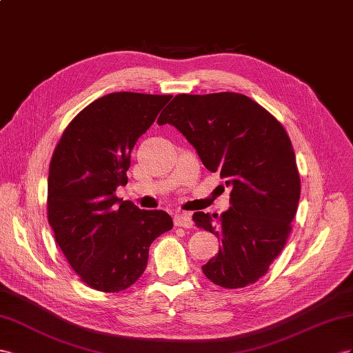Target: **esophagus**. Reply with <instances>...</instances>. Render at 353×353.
Masks as SVG:
<instances>
[{
    "instance_id": "1",
    "label": "esophagus",
    "mask_w": 353,
    "mask_h": 353,
    "mask_svg": "<svg viewBox=\"0 0 353 353\" xmlns=\"http://www.w3.org/2000/svg\"><path fill=\"white\" fill-rule=\"evenodd\" d=\"M174 225L189 229V228H192V219H190V216L188 213H177L174 216Z\"/></svg>"
}]
</instances>
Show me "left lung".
<instances>
[{
	"instance_id": "left-lung-1",
	"label": "left lung",
	"mask_w": 353,
	"mask_h": 353,
	"mask_svg": "<svg viewBox=\"0 0 353 353\" xmlns=\"http://www.w3.org/2000/svg\"><path fill=\"white\" fill-rule=\"evenodd\" d=\"M158 124H171L192 145L207 170L232 188L220 216L198 211L194 221L220 239L203 266L223 288H243L266 275L291 232L300 199L296 155L285 128L239 93L177 94Z\"/></svg>"
}]
</instances>
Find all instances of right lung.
Wrapping results in <instances>:
<instances>
[{
    "label": "right lung",
    "instance_id": "obj_1",
    "mask_svg": "<svg viewBox=\"0 0 353 353\" xmlns=\"http://www.w3.org/2000/svg\"><path fill=\"white\" fill-rule=\"evenodd\" d=\"M173 96L110 93L85 106L60 137L48 171L47 217L84 284L103 293L133 285L154 239L173 228L163 210L117 198L130 154Z\"/></svg>",
    "mask_w": 353,
    "mask_h": 353
}]
</instances>
